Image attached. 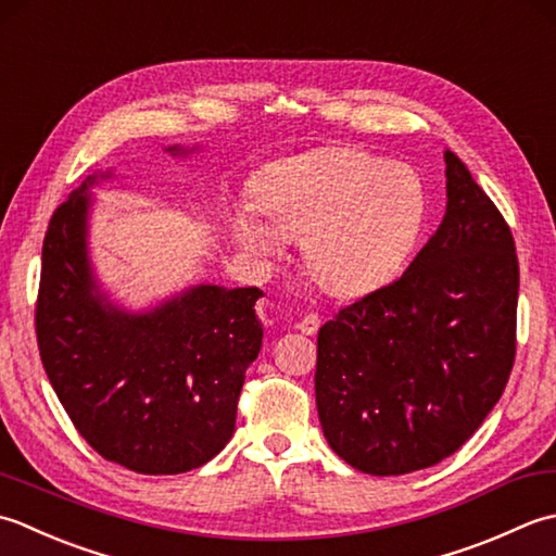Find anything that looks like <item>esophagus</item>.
Returning <instances> with one entry per match:
<instances>
[{"instance_id": "obj_1", "label": "esophagus", "mask_w": 556, "mask_h": 556, "mask_svg": "<svg viewBox=\"0 0 556 556\" xmlns=\"http://www.w3.org/2000/svg\"><path fill=\"white\" fill-rule=\"evenodd\" d=\"M319 326H321L319 316L307 314V316H302V319L298 321V331H302L304 336H314L316 331H319Z\"/></svg>"}]
</instances>
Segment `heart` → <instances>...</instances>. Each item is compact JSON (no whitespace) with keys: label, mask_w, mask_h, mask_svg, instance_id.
<instances>
[{"label":"heart","mask_w":556,"mask_h":556,"mask_svg":"<svg viewBox=\"0 0 556 556\" xmlns=\"http://www.w3.org/2000/svg\"><path fill=\"white\" fill-rule=\"evenodd\" d=\"M235 230L249 252L280 254L304 237L312 276L336 294H365L401 274L420 242L427 191L410 165L357 149H321L270 165Z\"/></svg>","instance_id":"1"}]
</instances>
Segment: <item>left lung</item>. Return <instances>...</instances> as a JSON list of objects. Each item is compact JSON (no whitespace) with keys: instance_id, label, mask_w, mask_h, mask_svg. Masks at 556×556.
Here are the masks:
<instances>
[{"instance_id":"8db88e82","label":"left lung","mask_w":556,"mask_h":556,"mask_svg":"<svg viewBox=\"0 0 556 556\" xmlns=\"http://www.w3.org/2000/svg\"><path fill=\"white\" fill-rule=\"evenodd\" d=\"M446 215L405 274L319 328L316 410L348 466L405 475L475 434L516 359L511 228L446 151Z\"/></svg>"}]
</instances>
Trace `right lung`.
<instances>
[{
  "instance_id": "add662e5",
  "label": "right lung",
  "mask_w": 556,
  "mask_h": 556,
  "mask_svg": "<svg viewBox=\"0 0 556 556\" xmlns=\"http://www.w3.org/2000/svg\"><path fill=\"white\" fill-rule=\"evenodd\" d=\"M96 179L56 206L45 232L36 304L42 367L100 456L141 475L194 470L235 432L244 371L262 350L254 304L264 292L197 286L143 314L112 304L88 258Z\"/></svg>"
}]
</instances>
